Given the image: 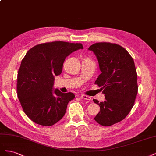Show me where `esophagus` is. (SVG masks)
I'll return each instance as SVG.
<instances>
[{"instance_id":"obj_1","label":"esophagus","mask_w":156,"mask_h":156,"mask_svg":"<svg viewBox=\"0 0 156 156\" xmlns=\"http://www.w3.org/2000/svg\"><path fill=\"white\" fill-rule=\"evenodd\" d=\"M80 97L84 99V100H88V101L92 100V98L88 96H87V95H84V94H81V95L80 96Z\"/></svg>"}]
</instances>
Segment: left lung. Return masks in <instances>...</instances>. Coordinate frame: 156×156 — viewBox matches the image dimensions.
Instances as JSON below:
<instances>
[{"label": "left lung", "mask_w": 156, "mask_h": 156, "mask_svg": "<svg viewBox=\"0 0 156 156\" xmlns=\"http://www.w3.org/2000/svg\"><path fill=\"white\" fill-rule=\"evenodd\" d=\"M96 55L101 74L95 84L101 87L105 100L94 103L100 111L94 118L99 124L110 126L129 114L138 92L137 74L134 60L124 48L116 44L99 42L88 48Z\"/></svg>", "instance_id": "1"}]
</instances>
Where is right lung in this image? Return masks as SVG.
Here are the masks:
<instances>
[{
    "mask_svg": "<svg viewBox=\"0 0 156 156\" xmlns=\"http://www.w3.org/2000/svg\"><path fill=\"white\" fill-rule=\"evenodd\" d=\"M83 49L80 43L56 41L36 45L23 58L17 78V94L26 115L36 124L51 126L62 119L72 92L53 90L54 76L62 71L66 58Z\"/></svg>",
    "mask_w": 156,
    "mask_h": 156,
    "instance_id": "obj_1",
    "label": "right lung"
}]
</instances>
